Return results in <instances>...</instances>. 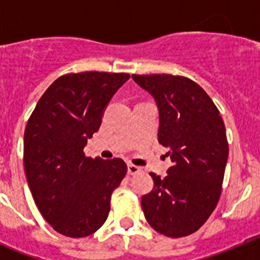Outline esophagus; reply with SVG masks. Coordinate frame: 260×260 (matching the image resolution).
Wrapping results in <instances>:
<instances>
[{"label": "esophagus", "instance_id": "esophagus-1", "mask_svg": "<svg viewBox=\"0 0 260 260\" xmlns=\"http://www.w3.org/2000/svg\"><path fill=\"white\" fill-rule=\"evenodd\" d=\"M139 172H142L141 167H137V165L133 164L127 165V174H130V176H135V174H138Z\"/></svg>", "mask_w": 260, "mask_h": 260}]
</instances>
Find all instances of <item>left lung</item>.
I'll return each mask as SVG.
<instances>
[{
  "mask_svg": "<svg viewBox=\"0 0 260 260\" xmlns=\"http://www.w3.org/2000/svg\"><path fill=\"white\" fill-rule=\"evenodd\" d=\"M155 99L158 143L173 162L164 178L150 173L152 191L142 197L148 224L167 237L198 231L220 199L229 146L224 121L194 80L171 74L132 75Z\"/></svg>",
  "mask_w": 260,
  "mask_h": 260,
  "instance_id": "8db88e82",
  "label": "left lung"
}]
</instances>
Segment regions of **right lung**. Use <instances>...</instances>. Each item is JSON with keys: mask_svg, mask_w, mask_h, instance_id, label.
Listing matches in <instances>:
<instances>
[{"mask_svg": "<svg viewBox=\"0 0 260 260\" xmlns=\"http://www.w3.org/2000/svg\"><path fill=\"white\" fill-rule=\"evenodd\" d=\"M128 78L104 71L62 75L48 87L27 122V182L43 217L63 236L95 233L107 220L112 192L126 176L122 158L87 157L83 148Z\"/></svg>", "mask_w": 260, "mask_h": 260, "instance_id": "obj_1", "label": "right lung"}]
</instances>
